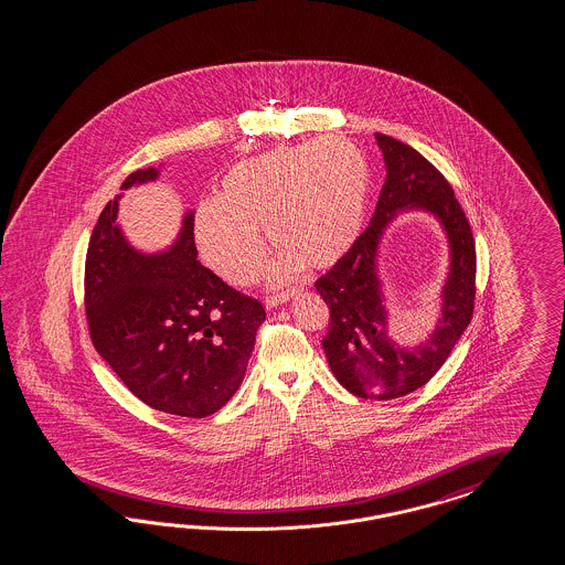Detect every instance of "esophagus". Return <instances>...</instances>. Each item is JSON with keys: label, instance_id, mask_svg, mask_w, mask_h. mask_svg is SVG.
Here are the masks:
<instances>
[{"label": "esophagus", "instance_id": "34e87169", "mask_svg": "<svg viewBox=\"0 0 565 565\" xmlns=\"http://www.w3.org/2000/svg\"><path fill=\"white\" fill-rule=\"evenodd\" d=\"M291 296H294V290L281 291V294H275V296H267L265 298V307L275 308L279 307V305H284V302H288Z\"/></svg>", "mask_w": 565, "mask_h": 565}]
</instances>
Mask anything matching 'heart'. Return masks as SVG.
Returning <instances> with one entry per match:
<instances>
[{
	"instance_id": "1",
	"label": "heart",
	"mask_w": 565,
	"mask_h": 565,
	"mask_svg": "<svg viewBox=\"0 0 565 565\" xmlns=\"http://www.w3.org/2000/svg\"><path fill=\"white\" fill-rule=\"evenodd\" d=\"M371 194L364 154L343 138L281 147L236 163L217 201L194 213V242L206 265L234 286L257 279L267 236L284 253L271 271L288 279L302 265L327 269L356 244Z\"/></svg>"
}]
</instances>
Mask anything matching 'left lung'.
Returning <instances> with one entry per match:
<instances>
[{"instance_id":"obj_1","label":"left lung","mask_w":565,"mask_h":565,"mask_svg":"<svg viewBox=\"0 0 565 565\" xmlns=\"http://www.w3.org/2000/svg\"><path fill=\"white\" fill-rule=\"evenodd\" d=\"M387 178L375 215L356 244L315 288L329 307L323 338L331 373L350 394L364 399H395L423 387L435 375L472 319L477 296V248L470 223L454 189L411 145L376 132ZM420 207L435 214L450 242V274L443 291V315L420 347H399L388 333L375 271L377 242L399 210Z\"/></svg>"}]
</instances>
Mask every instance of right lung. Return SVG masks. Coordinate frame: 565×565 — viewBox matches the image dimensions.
I'll return each instance as SVG.
<instances>
[{
	"instance_id": "add662e5",
	"label": "right lung",
	"mask_w": 565,
	"mask_h": 565,
	"mask_svg": "<svg viewBox=\"0 0 565 565\" xmlns=\"http://www.w3.org/2000/svg\"><path fill=\"white\" fill-rule=\"evenodd\" d=\"M157 175L154 168L137 170L120 190ZM120 196L103 209L86 250L90 340L140 402L205 418L238 392L265 308L196 260L192 211L168 250L147 255L130 246L116 222Z\"/></svg>"
}]
</instances>
